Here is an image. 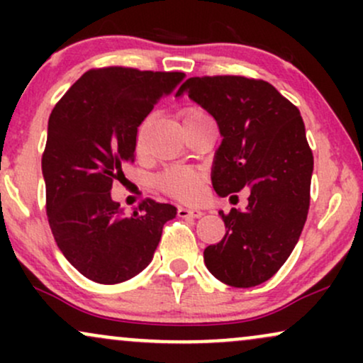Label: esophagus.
Wrapping results in <instances>:
<instances>
[{"mask_svg":"<svg viewBox=\"0 0 363 363\" xmlns=\"http://www.w3.org/2000/svg\"><path fill=\"white\" fill-rule=\"evenodd\" d=\"M177 215L181 216V218H201L203 211L201 210H196V208L179 206L177 208Z\"/></svg>","mask_w":363,"mask_h":363,"instance_id":"1","label":"esophagus"}]
</instances>
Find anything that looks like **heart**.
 I'll use <instances>...</instances> for the list:
<instances>
[{
    "mask_svg": "<svg viewBox=\"0 0 363 363\" xmlns=\"http://www.w3.org/2000/svg\"><path fill=\"white\" fill-rule=\"evenodd\" d=\"M181 118L184 128H187L210 119V116L203 109H198V107H189V109L182 112ZM145 128H147V123L141 124L138 131H136V150L138 152L143 147ZM203 184H205V176L199 170L187 167H169L157 179V186L164 193L176 199H181V201H198L203 196Z\"/></svg>",
    "mask_w": 363,
    "mask_h": 363,
    "instance_id": "1",
    "label": "heart"
}]
</instances>
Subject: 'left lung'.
Masks as SVG:
<instances>
[{"label":"left lung","mask_w":363,"mask_h":363,"mask_svg":"<svg viewBox=\"0 0 363 363\" xmlns=\"http://www.w3.org/2000/svg\"><path fill=\"white\" fill-rule=\"evenodd\" d=\"M213 116L222 145L211 182L218 196L251 194L244 211H220L227 234L205 249L216 280L249 289L289 259L309 213L314 157L301 112L272 83L245 77H194L181 90Z\"/></svg>","instance_id":"1"}]
</instances>
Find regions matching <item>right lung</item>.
Instances as JSON below:
<instances>
[{
  "instance_id": "right-lung-1",
  "label": "right lung",
  "mask_w": 363,
  "mask_h": 363,
  "mask_svg": "<svg viewBox=\"0 0 363 363\" xmlns=\"http://www.w3.org/2000/svg\"><path fill=\"white\" fill-rule=\"evenodd\" d=\"M182 78L181 72L94 68L49 116L43 153L49 227L66 259L91 281L116 285L143 272L165 222L177 215L176 206L150 198L126 215L111 189L135 162L138 126Z\"/></svg>"
}]
</instances>
